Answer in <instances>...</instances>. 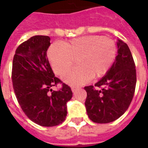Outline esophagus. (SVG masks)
Here are the masks:
<instances>
[{"mask_svg":"<svg viewBox=\"0 0 148 148\" xmlns=\"http://www.w3.org/2000/svg\"><path fill=\"white\" fill-rule=\"evenodd\" d=\"M71 89H72V91H73V92H75V90H77V87H72Z\"/></svg>","mask_w":148,"mask_h":148,"instance_id":"esophagus-1","label":"esophagus"}]
</instances>
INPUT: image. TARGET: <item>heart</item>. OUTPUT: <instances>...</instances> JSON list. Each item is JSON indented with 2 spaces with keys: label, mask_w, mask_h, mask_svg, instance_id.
<instances>
[{
  "label": "heart",
  "mask_w": 148,
  "mask_h": 148,
  "mask_svg": "<svg viewBox=\"0 0 148 148\" xmlns=\"http://www.w3.org/2000/svg\"><path fill=\"white\" fill-rule=\"evenodd\" d=\"M117 54L116 42L100 35H85L49 48L47 56L56 74L62 75L75 60L77 67L66 72L62 79L71 86H81L91 78L104 76Z\"/></svg>",
  "instance_id": "b5f03b06"
}]
</instances>
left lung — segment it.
I'll return each instance as SVG.
<instances>
[{
  "label": "left lung",
  "mask_w": 148,
  "mask_h": 148,
  "mask_svg": "<svg viewBox=\"0 0 148 148\" xmlns=\"http://www.w3.org/2000/svg\"><path fill=\"white\" fill-rule=\"evenodd\" d=\"M118 56L113 66L95 85L84 87L85 107L93 122L115 121L128 109L134 95L136 70L131 52L126 43L119 40Z\"/></svg>",
  "instance_id": "1"
}]
</instances>
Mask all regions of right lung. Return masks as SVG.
I'll return each instance as SVG.
<instances>
[{"label":"right lung","instance_id":"right-lung-1","mask_svg":"<svg viewBox=\"0 0 148 148\" xmlns=\"http://www.w3.org/2000/svg\"><path fill=\"white\" fill-rule=\"evenodd\" d=\"M50 38L35 35L18 46L12 61L13 90L21 108L31 121L43 127L58 125L66 116V102L73 92L55 76L47 51ZM62 87L55 91L53 86Z\"/></svg>","mask_w":148,"mask_h":148}]
</instances>
